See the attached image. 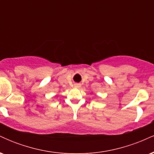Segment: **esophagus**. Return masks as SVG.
<instances>
[{"label":"esophagus","instance_id":"1","mask_svg":"<svg viewBox=\"0 0 154 154\" xmlns=\"http://www.w3.org/2000/svg\"><path fill=\"white\" fill-rule=\"evenodd\" d=\"M75 87L77 88H79L81 87V85L79 84V83H77V84H75Z\"/></svg>","mask_w":154,"mask_h":154}]
</instances>
